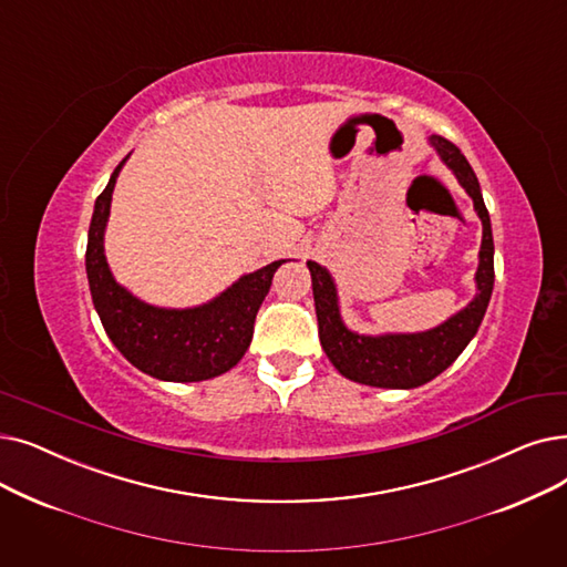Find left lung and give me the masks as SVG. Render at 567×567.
Segmentation results:
<instances>
[{"label":"left lung","instance_id":"8db88e82","mask_svg":"<svg viewBox=\"0 0 567 567\" xmlns=\"http://www.w3.org/2000/svg\"><path fill=\"white\" fill-rule=\"evenodd\" d=\"M431 143L445 164L454 171L458 183L465 192L473 196L475 210L482 219V250H480V268H477V289L480 293L475 301L426 333L412 336H359L350 329H344L340 312L336 287L327 270L308 261L312 276V297L317 310V327L319 342L338 368V373L354 382L368 386H384V389H412L426 384L437 378L447 365L456 361V357L465 350V344L477 333L491 291H494V236H491V219L484 206L480 183L475 171L461 155L458 147L445 136H431Z\"/></svg>","mask_w":567,"mask_h":567}]
</instances>
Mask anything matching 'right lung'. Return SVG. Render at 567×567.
Wrapping results in <instances>:
<instances>
[{
  "label": "right lung",
  "mask_w": 567,
  "mask_h": 567,
  "mask_svg": "<svg viewBox=\"0 0 567 567\" xmlns=\"http://www.w3.org/2000/svg\"><path fill=\"white\" fill-rule=\"evenodd\" d=\"M125 159L115 166L106 189L96 196L87 231L85 268L92 303L104 331L122 357L157 380L202 382L223 375L250 348L257 310L285 259L243 276L223 297L202 308L164 310L138 301L113 280L104 257L111 194Z\"/></svg>",
  "instance_id": "right-lung-1"
}]
</instances>
